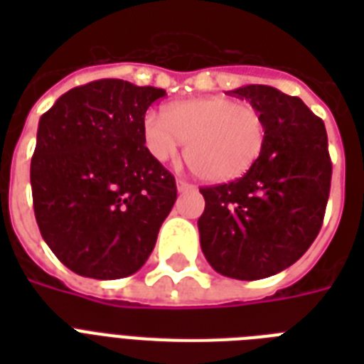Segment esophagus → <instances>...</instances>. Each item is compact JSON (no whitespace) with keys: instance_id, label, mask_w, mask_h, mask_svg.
Masks as SVG:
<instances>
[{"instance_id":"34e87169","label":"esophagus","mask_w":364,"mask_h":364,"mask_svg":"<svg viewBox=\"0 0 364 364\" xmlns=\"http://www.w3.org/2000/svg\"><path fill=\"white\" fill-rule=\"evenodd\" d=\"M177 191L179 193H185V191H194V185H191V183L183 181V179H177Z\"/></svg>"}]
</instances>
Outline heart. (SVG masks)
I'll use <instances>...</instances> for the list:
<instances>
[{
    "mask_svg": "<svg viewBox=\"0 0 364 364\" xmlns=\"http://www.w3.org/2000/svg\"><path fill=\"white\" fill-rule=\"evenodd\" d=\"M143 143L156 162L176 159L183 141L185 156L202 179L211 183L242 177L264 147V121L253 105L230 96L183 100L164 107V117L147 113Z\"/></svg>",
    "mask_w": 364,
    "mask_h": 364,
    "instance_id": "heart-1",
    "label": "heart"
}]
</instances>
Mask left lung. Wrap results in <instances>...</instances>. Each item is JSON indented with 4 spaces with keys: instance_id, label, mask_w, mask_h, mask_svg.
Masks as SVG:
<instances>
[{
    "instance_id": "left-lung-1",
    "label": "left lung",
    "mask_w": 364,
    "mask_h": 364,
    "mask_svg": "<svg viewBox=\"0 0 364 364\" xmlns=\"http://www.w3.org/2000/svg\"><path fill=\"white\" fill-rule=\"evenodd\" d=\"M264 121V147L247 173L200 188V245L211 268L262 279L294 264L321 230L333 166L327 130L304 102L266 85L232 90Z\"/></svg>"
}]
</instances>
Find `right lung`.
<instances>
[{
    "label": "right lung",
    "instance_id": "add662e5",
    "mask_svg": "<svg viewBox=\"0 0 364 364\" xmlns=\"http://www.w3.org/2000/svg\"><path fill=\"white\" fill-rule=\"evenodd\" d=\"M166 90L102 79L62 94L39 119L30 179L43 240L71 272L121 279L145 264L177 198L141 126Z\"/></svg>",
    "mask_w": 364,
    "mask_h": 364
}]
</instances>
